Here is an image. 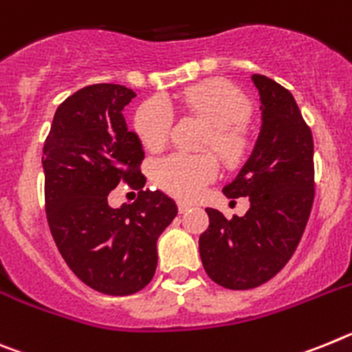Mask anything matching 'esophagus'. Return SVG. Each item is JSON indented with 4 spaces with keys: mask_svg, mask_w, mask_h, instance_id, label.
I'll use <instances>...</instances> for the list:
<instances>
[{
    "mask_svg": "<svg viewBox=\"0 0 352 352\" xmlns=\"http://www.w3.org/2000/svg\"><path fill=\"white\" fill-rule=\"evenodd\" d=\"M193 204H188V201H179V212H188V210L193 209Z\"/></svg>",
    "mask_w": 352,
    "mask_h": 352,
    "instance_id": "34e87169",
    "label": "esophagus"
}]
</instances>
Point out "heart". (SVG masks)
Masks as SVG:
<instances>
[{
	"label": "heart",
	"mask_w": 352,
	"mask_h": 352,
	"mask_svg": "<svg viewBox=\"0 0 352 352\" xmlns=\"http://www.w3.org/2000/svg\"><path fill=\"white\" fill-rule=\"evenodd\" d=\"M180 106L207 124L201 138L204 148H212L227 168H239L252 148L246 124L252 104L239 88L227 79H207L186 88ZM172 111L163 100L142 104L134 115V131L148 151H159L170 138ZM219 166L212 154H170L154 164V182L166 193L182 200L197 198L218 177Z\"/></svg>",
	"instance_id": "1"
}]
</instances>
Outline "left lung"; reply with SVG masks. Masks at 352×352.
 <instances>
[{
    "mask_svg": "<svg viewBox=\"0 0 352 352\" xmlns=\"http://www.w3.org/2000/svg\"><path fill=\"white\" fill-rule=\"evenodd\" d=\"M261 96L262 125L248 161L223 188L228 198L248 197L243 218L216 209L200 235L201 264L225 289L258 287L282 271L298 248L314 204V138L289 90L252 76Z\"/></svg>",
    "mask_w": 352,
    "mask_h": 352,
    "instance_id": "obj_1",
    "label": "left lung"
}]
</instances>
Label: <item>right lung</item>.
<instances>
[{
  "mask_svg": "<svg viewBox=\"0 0 352 352\" xmlns=\"http://www.w3.org/2000/svg\"><path fill=\"white\" fill-rule=\"evenodd\" d=\"M122 85H90L63 100L45 140V212L53 239L72 273L102 294L129 296L148 285L157 267V239L177 216L163 191L113 210L109 190L120 182L145 186L138 134L124 108L134 99Z\"/></svg>",
  "mask_w": 352,
  "mask_h": 352,
  "instance_id": "right-lung-1",
  "label": "right lung"
}]
</instances>
